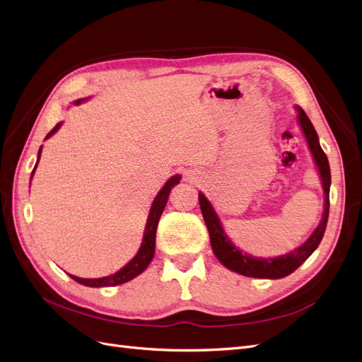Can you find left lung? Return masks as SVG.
Here are the masks:
<instances>
[{
    "instance_id": "1",
    "label": "left lung",
    "mask_w": 362,
    "mask_h": 362,
    "mask_svg": "<svg viewBox=\"0 0 362 362\" xmlns=\"http://www.w3.org/2000/svg\"><path fill=\"white\" fill-rule=\"evenodd\" d=\"M298 110V122L301 125V129L305 136L307 143H309L310 152L313 155V159L316 163V167L319 170L320 179H322V186L325 191V210L324 216L317 228L313 231V234L307 238V242L297 247L296 250L289 252L288 255H282L277 258H253L249 257L247 253H243L238 250L225 234L222 223L216 215V211L213 210L209 199L204 197V194L199 192V207H202V213L204 222L207 225V230L210 234V243L213 253L216 258L226 267L238 274H243L247 277H258V279H282L292 272H296L298 267L309 258L315 249L319 246L320 240L324 237L327 222H328V213H329V185H331V173H329V164L325 152L319 144L317 134L315 131V127L312 125L309 116L301 107H297Z\"/></svg>"
}]
</instances>
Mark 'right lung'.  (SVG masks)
Returning a JSON list of instances; mask_svg holds the SVG:
<instances>
[{
	"label": "right lung",
	"mask_w": 362,
	"mask_h": 362,
	"mask_svg": "<svg viewBox=\"0 0 362 362\" xmlns=\"http://www.w3.org/2000/svg\"><path fill=\"white\" fill-rule=\"evenodd\" d=\"M88 100V98H85ZM82 100H76L74 104H80ZM61 127V122L55 125L46 139H49L53 132H57ZM40 153H42V147H40L38 151V156H37V164H38V159H40ZM35 164V167H37ZM35 167L33 170V174L35 171ZM31 174V177H33ZM180 182V176H173L164 186L163 189L158 192V195L153 199V204L151 207V213H149V218H147V223H146V230H144V235H143V242L140 246V250L137 252V255L134 257L124 269H120L117 273L112 274V276H107V277H101V279H82V277H77V276H71V279H74L76 282H78L80 285H85V286H90V288H103V286H116V285H122L125 282H129L131 279H134L136 276H139L140 273H143L146 270V267L151 264L152 258H153V253H155V238H156V228H158V222L160 215H163V211L165 209L167 204V199L170 195V191L173 186H176Z\"/></svg>",
	"instance_id": "1"
}]
</instances>
